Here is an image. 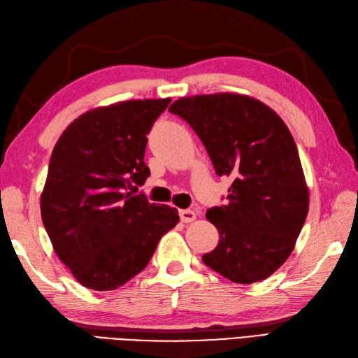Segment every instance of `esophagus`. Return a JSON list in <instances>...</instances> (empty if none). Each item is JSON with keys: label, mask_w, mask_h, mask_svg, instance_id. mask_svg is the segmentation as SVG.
Here are the masks:
<instances>
[{"label": "esophagus", "mask_w": 358, "mask_h": 358, "mask_svg": "<svg viewBox=\"0 0 358 358\" xmlns=\"http://www.w3.org/2000/svg\"><path fill=\"white\" fill-rule=\"evenodd\" d=\"M179 217L182 223H191V221L196 220V212L194 210H189V209H182L179 212Z\"/></svg>", "instance_id": "esophagus-1"}]
</instances>
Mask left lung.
Returning a JSON list of instances; mask_svg holds the SVG:
<instances>
[{
  "label": "left lung",
  "mask_w": 358,
  "mask_h": 358,
  "mask_svg": "<svg viewBox=\"0 0 358 358\" xmlns=\"http://www.w3.org/2000/svg\"><path fill=\"white\" fill-rule=\"evenodd\" d=\"M169 111L194 129L217 175L234 178L227 205L206 212L220 243L203 264L234 283L269 277L291 256L308 212L301 161L285 122L235 93L180 98Z\"/></svg>",
  "instance_id": "1"
}]
</instances>
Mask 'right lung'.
<instances>
[{
  "mask_svg": "<svg viewBox=\"0 0 358 358\" xmlns=\"http://www.w3.org/2000/svg\"><path fill=\"white\" fill-rule=\"evenodd\" d=\"M170 99L128 101L87 111L57 141L41 199L62 262L94 291H113L148 266L178 209L132 194L150 170L148 134Z\"/></svg>",
  "mask_w": 358,
  "mask_h": 358,
  "instance_id": "1",
  "label": "right lung"
}]
</instances>
